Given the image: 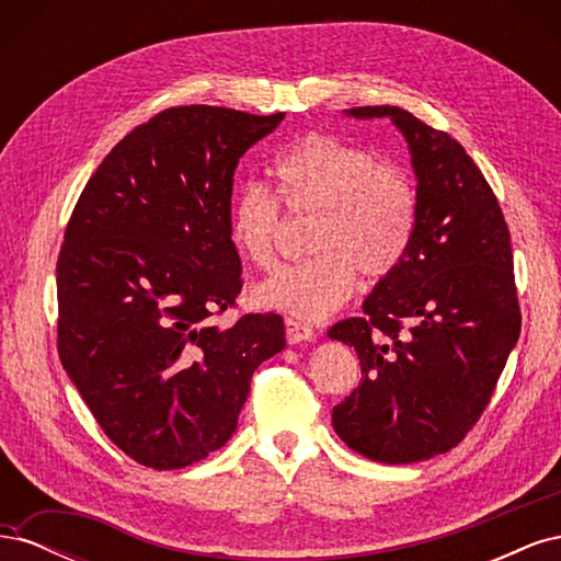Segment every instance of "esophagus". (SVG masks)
Returning a JSON list of instances; mask_svg holds the SVG:
<instances>
[{
    "label": "esophagus",
    "mask_w": 561,
    "mask_h": 561,
    "mask_svg": "<svg viewBox=\"0 0 561 561\" xmlns=\"http://www.w3.org/2000/svg\"><path fill=\"white\" fill-rule=\"evenodd\" d=\"M285 336L290 344L299 342H311L313 339V328L307 325V322L295 320V318H285Z\"/></svg>",
    "instance_id": "esophagus-1"
}]
</instances>
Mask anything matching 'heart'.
<instances>
[{
  "label": "heart",
  "mask_w": 561,
  "mask_h": 561,
  "mask_svg": "<svg viewBox=\"0 0 561 561\" xmlns=\"http://www.w3.org/2000/svg\"><path fill=\"white\" fill-rule=\"evenodd\" d=\"M280 198L295 215H316L309 260L285 266L252 290L257 307L297 318H325L351 297L355 271L369 280L393 274L410 252L416 190L400 165L375 161L360 145L311 133L274 163ZM280 208L264 184H243L231 203L229 241L245 262L278 260Z\"/></svg>",
  "instance_id": "heart-1"
}]
</instances>
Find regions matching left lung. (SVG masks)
<instances>
[{
    "label": "left lung",
    "mask_w": 561,
    "mask_h": 561,
    "mask_svg": "<svg viewBox=\"0 0 561 561\" xmlns=\"http://www.w3.org/2000/svg\"><path fill=\"white\" fill-rule=\"evenodd\" d=\"M348 114L390 116L404 135L419 225L404 262L365 299V313L328 332L355 348L363 371L360 386L332 410V426L371 461L414 463L461 443L517 344L511 231L482 171L451 135L390 105Z\"/></svg>",
    "instance_id": "1"
}]
</instances>
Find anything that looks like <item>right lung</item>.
<instances>
[{"mask_svg":"<svg viewBox=\"0 0 561 561\" xmlns=\"http://www.w3.org/2000/svg\"><path fill=\"white\" fill-rule=\"evenodd\" d=\"M283 112L186 105L133 128L83 186L58 257V355L112 443L154 470L233 435L250 379L285 348L278 313L241 295L233 171Z\"/></svg>","mask_w":561,"mask_h":561,"instance_id":"add662e5","label":"right lung"}]
</instances>
